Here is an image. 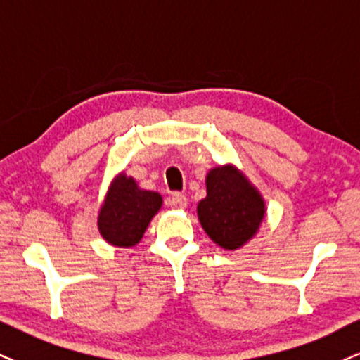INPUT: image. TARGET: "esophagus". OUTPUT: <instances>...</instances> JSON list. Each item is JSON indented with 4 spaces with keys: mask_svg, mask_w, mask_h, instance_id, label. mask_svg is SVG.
<instances>
[{
    "mask_svg": "<svg viewBox=\"0 0 360 360\" xmlns=\"http://www.w3.org/2000/svg\"><path fill=\"white\" fill-rule=\"evenodd\" d=\"M167 203H168V207H172V208H185V207H187L188 200H187V197H185L184 193L175 192L170 198H168Z\"/></svg>",
    "mask_w": 360,
    "mask_h": 360,
    "instance_id": "obj_1",
    "label": "esophagus"
}]
</instances>
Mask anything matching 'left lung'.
<instances>
[{
    "instance_id": "obj_1",
    "label": "left lung",
    "mask_w": 360,
    "mask_h": 360,
    "mask_svg": "<svg viewBox=\"0 0 360 360\" xmlns=\"http://www.w3.org/2000/svg\"><path fill=\"white\" fill-rule=\"evenodd\" d=\"M208 237L235 250L257 233L265 215L259 192L233 167H219L207 175V197L197 207Z\"/></svg>"
}]
</instances>
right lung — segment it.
<instances>
[{"instance_id":"add662e5","label":"right lung","mask_w":360,"mask_h":360,"mask_svg":"<svg viewBox=\"0 0 360 360\" xmlns=\"http://www.w3.org/2000/svg\"><path fill=\"white\" fill-rule=\"evenodd\" d=\"M160 207L162 197L157 192L139 188L135 180L122 173L113 180L100 210V233L112 245H136Z\"/></svg>"}]
</instances>
